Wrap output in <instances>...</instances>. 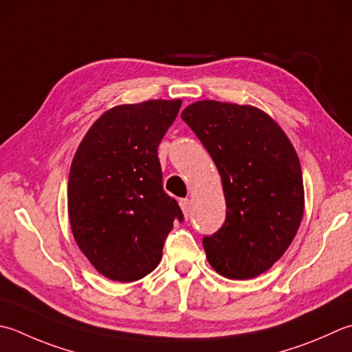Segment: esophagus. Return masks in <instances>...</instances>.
Instances as JSON below:
<instances>
[{
	"label": "esophagus",
	"instance_id": "1",
	"mask_svg": "<svg viewBox=\"0 0 352 352\" xmlns=\"http://www.w3.org/2000/svg\"><path fill=\"white\" fill-rule=\"evenodd\" d=\"M180 208L184 213V217H189V212H190V201L188 198H183L180 199Z\"/></svg>",
	"mask_w": 352,
	"mask_h": 352
}]
</instances>
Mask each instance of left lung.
Segmentation results:
<instances>
[{
    "instance_id": "obj_1",
    "label": "left lung",
    "mask_w": 352,
    "mask_h": 352,
    "mask_svg": "<svg viewBox=\"0 0 352 352\" xmlns=\"http://www.w3.org/2000/svg\"><path fill=\"white\" fill-rule=\"evenodd\" d=\"M182 119L194 131L221 175L226 221L203 238L213 270L252 279L290 247L305 209L299 157L263 109L230 102L190 103Z\"/></svg>"
}]
</instances>
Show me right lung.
Here are the masks:
<instances>
[{"label": "right lung", "mask_w": 352, "mask_h": 352, "mask_svg": "<svg viewBox=\"0 0 352 352\" xmlns=\"http://www.w3.org/2000/svg\"><path fill=\"white\" fill-rule=\"evenodd\" d=\"M182 99L117 105L88 129L68 177V219L76 244L102 276L134 282L162 259L164 239L183 221L163 190L157 148Z\"/></svg>", "instance_id": "obj_1"}]
</instances>
